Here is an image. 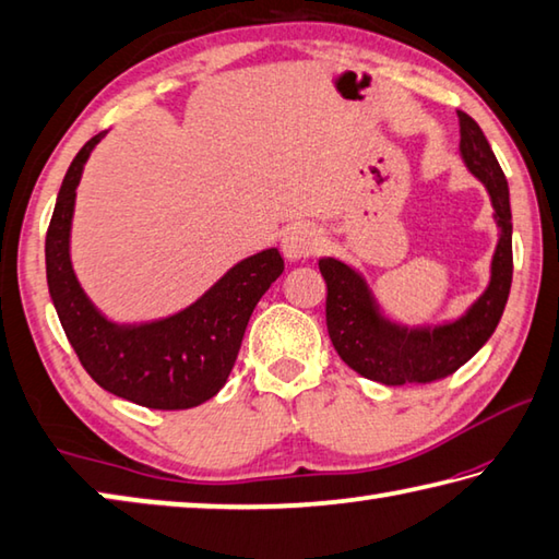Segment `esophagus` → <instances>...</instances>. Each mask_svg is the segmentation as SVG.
Returning a JSON list of instances; mask_svg holds the SVG:
<instances>
[{
	"label": "esophagus",
	"mask_w": 559,
	"mask_h": 559,
	"mask_svg": "<svg viewBox=\"0 0 559 559\" xmlns=\"http://www.w3.org/2000/svg\"><path fill=\"white\" fill-rule=\"evenodd\" d=\"M283 253L290 261H300L313 257V253L323 246V236L316 229L313 224H293L283 234Z\"/></svg>",
	"instance_id": "esophagus-1"
}]
</instances>
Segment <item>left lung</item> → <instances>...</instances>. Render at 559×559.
<instances>
[{"label": "left lung", "instance_id": "1", "mask_svg": "<svg viewBox=\"0 0 559 559\" xmlns=\"http://www.w3.org/2000/svg\"><path fill=\"white\" fill-rule=\"evenodd\" d=\"M461 157L473 177L486 185L500 229L490 261V283L473 306L453 323L437 328H404L386 320L355 269L337 259H320L328 283L325 320L333 347L357 374L382 384H427L443 380L466 365L488 343L503 316L513 283V222L508 179L490 150L484 130L459 110Z\"/></svg>", "mask_w": 559, "mask_h": 559}]
</instances>
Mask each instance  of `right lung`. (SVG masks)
Returning a JSON list of instances; mask_svg holds the SVG:
<instances>
[{
  "mask_svg": "<svg viewBox=\"0 0 559 559\" xmlns=\"http://www.w3.org/2000/svg\"><path fill=\"white\" fill-rule=\"evenodd\" d=\"M106 132L73 157L46 231V281L83 370L103 390L147 409H192L222 390L249 318L283 273L278 249L253 253L179 313L140 325L112 323L83 293L71 266V219L83 165Z\"/></svg>",
  "mask_w": 559,
  "mask_h": 559,
  "instance_id": "obj_1",
  "label": "right lung"
}]
</instances>
